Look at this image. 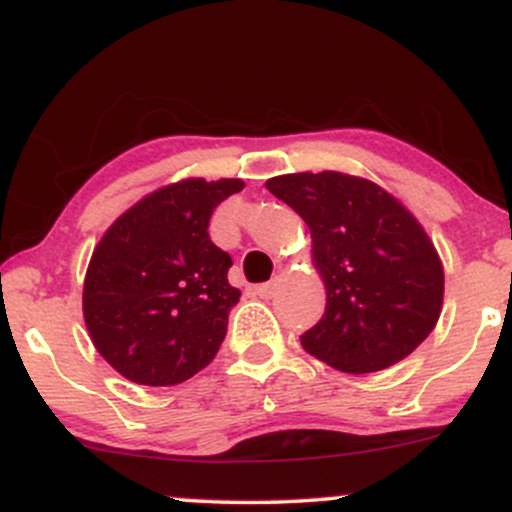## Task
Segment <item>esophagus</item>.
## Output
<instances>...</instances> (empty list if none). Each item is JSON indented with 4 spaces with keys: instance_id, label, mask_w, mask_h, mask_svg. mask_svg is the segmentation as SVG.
Listing matches in <instances>:
<instances>
[{
    "instance_id": "obj_1",
    "label": "esophagus",
    "mask_w": 512,
    "mask_h": 512,
    "mask_svg": "<svg viewBox=\"0 0 512 512\" xmlns=\"http://www.w3.org/2000/svg\"><path fill=\"white\" fill-rule=\"evenodd\" d=\"M276 289H279V279H269L267 284L257 286V293H260V298H272Z\"/></svg>"
}]
</instances>
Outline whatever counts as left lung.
I'll return each mask as SVG.
<instances>
[{"label":"left lung","instance_id":"obj_1","mask_svg":"<svg viewBox=\"0 0 512 512\" xmlns=\"http://www.w3.org/2000/svg\"><path fill=\"white\" fill-rule=\"evenodd\" d=\"M267 190L308 223L325 279V315L303 349L354 375L407 358L443 308V264L421 223L380 185L334 170L279 175Z\"/></svg>","mask_w":512,"mask_h":512}]
</instances>
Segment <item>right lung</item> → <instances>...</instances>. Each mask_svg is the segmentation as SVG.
Instances as JSON below:
<instances>
[{
    "mask_svg": "<svg viewBox=\"0 0 512 512\" xmlns=\"http://www.w3.org/2000/svg\"><path fill=\"white\" fill-rule=\"evenodd\" d=\"M243 180L190 178L151 192L105 231L84 281L93 346L139 385L190 380L209 366L240 291L231 255L209 238V219Z\"/></svg>",
    "mask_w": 512,
    "mask_h": 512,
    "instance_id": "right-lung-1",
    "label": "right lung"
}]
</instances>
